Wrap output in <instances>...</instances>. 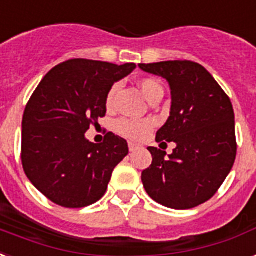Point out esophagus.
I'll return each instance as SVG.
<instances>
[{
  "instance_id": "esophagus-1",
  "label": "esophagus",
  "mask_w": 256,
  "mask_h": 256,
  "mask_svg": "<svg viewBox=\"0 0 256 256\" xmlns=\"http://www.w3.org/2000/svg\"><path fill=\"white\" fill-rule=\"evenodd\" d=\"M128 148H130V152H134V150H136L138 148V144H136V142H128Z\"/></svg>"
}]
</instances>
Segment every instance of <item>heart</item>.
Wrapping results in <instances>:
<instances>
[{"label": "heart", "instance_id": "1", "mask_svg": "<svg viewBox=\"0 0 256 256\" xmlns=\"http://www.w3.org/2000/svg\"><path fill=\"white\" fill-rule=\"evenodd\" d=\"M138 88L142 90V96L146 97L150 102L154 97L164 94L163 85L158 78L154 77H146L138 81ZM118 92V85H114L106 94V106L114 104V94ZM154 128V122L150 120H132V118H120L114 124V130L122 138L130 140H142L146 138V134Z\"/></svg>", "mask_w": 256, "mask_h": 256}]
</instances>
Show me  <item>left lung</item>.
Masks as SVG:
<instances>
[{"label":"left lung","mask_w":256,"mask_h":256,"mask_svg":"<svg viewBox=\"0 0 256 256\" xmlns=\"http://www.w3.org/2000/svg\"><path fill=\"white\" fill-rule=\"evenodd\" d=\"M171 86V116L156 142H176L166 150L148 146L152 164L142 174L146 194L174 210H188L212 198L236 158L235 116L230 97L207 69L188 60L138 64Z\"/></svg>","instance_id":"8db88e82"}]
</instances>
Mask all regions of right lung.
<instances>
[{
	"label": "right lung",
	"instance_id": "obj_1",
	"mask_svg": "<svg viewBox=\"0 0 256 256\" xmlns=\"http://www.w3.org/2000/svg\"><path fill=\"white\" fill-rule=\"evenodd\" d=\"M134 62L73 58L45 74L22 118L21 162L28 179L65 208H82L106 192L114 167L128 155L126 140L108 132L101 144L85 138L106 114V94Z\"/></svg>",
	"mask_w": 256,
	"mask_h": 256
}]
</instances>
